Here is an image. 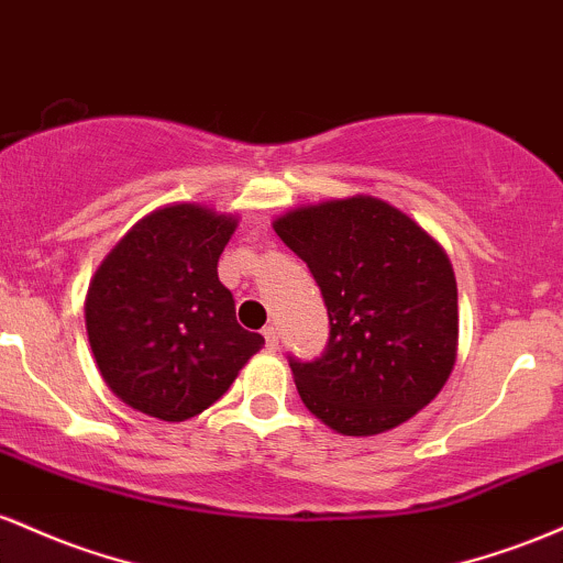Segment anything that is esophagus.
Wrapping results in <instances>:
<instances>
[{
    "instance_id": "esophagus-1",
    "label": "esophagus",
    "mask_w": 563,
    "mask_h": 563,
    "mask_svg": "<svg viewBox=\"0 0 563 563\" xmlns=\"http://www.w3.org/2000/svg\"><path fill=\"white\" fill-rule=\"evenodd\" d=\"M263 338H265V345H268L271 351H274V349H279V330H276L274 324H268V327H265V330H263Z\"/></svg>"
}]
</instances>
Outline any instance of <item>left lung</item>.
I'll use <instances>...</instances> for the list:
<instances>
[{
  "instance_id": "8db88e82",
  "label": "left lung",
  "mask_w": 563,
  "mask_h": 563,
  "mask_svg": "<svg viewBox=\"0 0 563 563\" xmlns=\"http://www.w3.org/2000/svg\"><path fill=\"white\" fill-rule=\"evenodd\" d=\"M274 229L308 265L330 316L321 356H287L302 404L345 435L390 431L431 404L457 353L444 250L372 197L300 207Z\"/></svg>"
}]
</instances>
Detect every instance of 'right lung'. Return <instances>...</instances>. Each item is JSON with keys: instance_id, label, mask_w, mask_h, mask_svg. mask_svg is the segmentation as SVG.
<instances>
[{"instance_id": "1", "label": "right lung", "mask_w": 563, "mask_h": 563, "mask_svg": "<svg viewBox=\"0 0 563 563\" xmlns=\"http://www.w3.org/2000/svg\"><path fill=\"white\" fill-rule=\"evenodd\" d=\"M236 220L199 205L145 214L90 282L87 334L100 375L137 412L167 422L212 407L263 334L239 327L218 279Z\"/></svg>"}]
</instances>
